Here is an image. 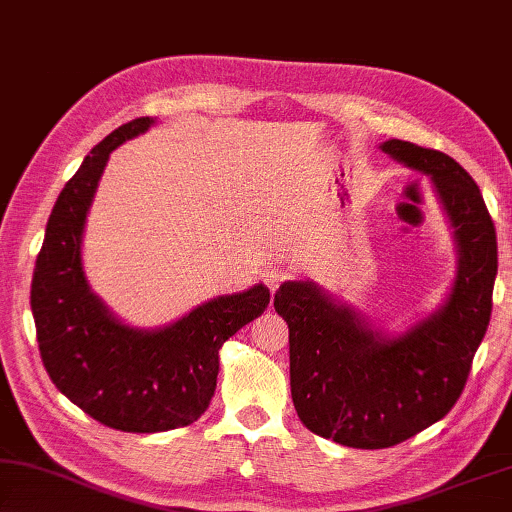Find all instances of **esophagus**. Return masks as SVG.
<instances>
[{"mask_svg":"<svg viewBox=\"0 0 512 512\" xmlns=\"http://www.w3.org/2000/svg\"><path fill=\"white\" fill-rule=\"evenodd\" d=\"M262 277H264L266 286L271 288V293H275L277 288H280V286L288 280V273L284 271L282 266H266V268H264V273H262Z\"/></svg>","mask_w":512,"mask_h":512,"instance_id":"1","label":"esophagus"}]
</instances>
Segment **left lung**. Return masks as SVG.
I'll list each match as a JSON object with an SVG mask.
<instances>
[{"instance_id": "8db88e82", "label": "left lung", "mask_w": 512, "mask_h": 512, "mask_svg": "<svg viewBox=\"0 0 512 512\" xmlns=\"http://www.w3.org/2000/svg\"><path fill=\"white\" fill-rule=\"evenodd\" d=\"M380 150L430 176L441 199L459 250L448 300L387 336L313 282H286L275 293L297 416L313 434L360 450L392 448L452 410L486 336L497 277V232L472 176L448 154L398 138Z\"/></svg>"}]
</instances>
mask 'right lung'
Instances as JSON below:
<instances>
[{"label":"right lung","mask_w":512,"mask_h":512,"mask_svg":"<svg viewBox=\"0 0 512 512\" xmlns=\"http://www.w3.org/2000/svg\"><path fill=\"white\" fill-rule=\"evenodd\" d=\"M154 118L120 125L64 185L37 255L31 311L53 385L98 423L120 432H165L197 421L215 396L219 349L266 311L264 284L219 295L163 329L127 327L91 293L82 232L109 154Z\"/></svg>","instance_id":"obj_1"}]
</instances>
